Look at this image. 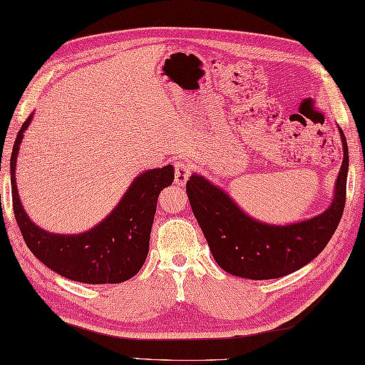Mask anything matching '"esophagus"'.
Returning a JSON list of instances; mask_svg holds the SVG:
<instances>
[{"mask_svg": "<svg viewBox=\"0 0 365 365\" xmlns=\"http://www.w3.org/2000/svg\"><path fill=\"white\" fill-rule=\"evenodd\" d=\"M174 166H175V185H177V187H183V185L187 183L190 174H191L190 163L182 160V161H177Z\"/></svg>", "mask_w": 365, "mask_h": 365, "instance_id": "esophagus-1", "label": "esophagus"}]
</instances>
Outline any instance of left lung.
<instances>
[{
	"label": "left lung",
	"mask_w": 365,
	"mask_h": 365,
	"mask_svg": "<svg viewBox=\"0 0 365 365\" xmlns=\"http://www.w3.org/2000/svg\"><path fill=\"white\" fill-rule=\"evenodd\" d=\"M335 185L334 201L321 215L288 226L264 225L245 215L226 192L204 177L187 182L191 209L218 266L250 280H270L296 272L323 252L344 215L346 201L348 145Z\"/></svg>",
	"instance_id": "1"
}]
</instances>
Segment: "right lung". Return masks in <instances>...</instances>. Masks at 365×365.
<instances>
[{"label":"right lung","instance_id":"right-lung-1","mask_svg":"<svg viewBox=\"0 0 365 365\" xmlns=\"http://www.w3.org/2000/svg\"><path fill=\"white\" fill-rule=\"evenodd\" d=\"M31 117L21 125L11 155L14 217L26 247L42 264L69 280L88 284L130 280L145 262L156 201L160 192L173 185L174 168L169 164L140 174L110 215L93 230L78 235L50 234L26 217L16 187L19 147Z\"/></svg>","mask_w":365,"mask_h":365}]
</instances>
